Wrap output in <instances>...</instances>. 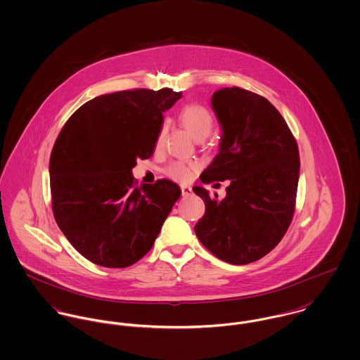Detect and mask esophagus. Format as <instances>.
I'll use <instances>...</instances> for the list:
<instances>
[{
	"mask_svg": "<svg viewBox=\"0 0 360 360\" xmlns=\"http://www.w3.org/2000/svg\"><path fill=\"white\" fill-rule=\"evenodd\" d=\"M181 192H182L184 197H188V195L192 194V188L191 186H181Z\"/></svg>",
	"mask_w": 360,
	"mask_h": 360,
	"instance_id": "obj_1",
	"label": "esophagus"
}]
</instances>
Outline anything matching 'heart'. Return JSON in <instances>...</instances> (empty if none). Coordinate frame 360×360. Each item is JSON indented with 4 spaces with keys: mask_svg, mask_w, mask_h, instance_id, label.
Returning <instances> with one entry per match:
<instances>
[{
    "mask_svg": "<svg viewBox=\"0 0 360 360\" xmlns=\"http://www.w3.org/2000/svg\"><path fill=\"white\" fill-rule=\"evenodd\" d=\"M179 122L189 131V134L198 141L208 137L214 129L212 113L207 107H204L201 104H189V105L184 107L182 111L179 112ZM165 131H166V127L163 124L156 137V143H155L156 148H159L162 145ZM197 168L198 167L195 163L174 162L166 167L165 172H166L167 176H169L174 181L186 182L193 176Z\"/></svg>",
    "mask_w": 360,
    "mask_h": 360,
    "instance_id": "b5f03b06",
    "label": "heart"
}]
</instances>
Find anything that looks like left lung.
<instances>
[{"label":"left lung","mask_w":360,"mask_h":360,"mask_svg":"<svg viewBox=\"0 0 360 360\" xmlns=\"http://www.w3.org/2000/svg\"><path fill=\"white\" fill-rule=\"evenodd\" d=\"M212 108L221 122V148L200 179L230 185L223 200L194 186L205 204L194 231L218 259L248 264L276 248L293 219L299 148L277 108L256 93L224 87L214 93Z\"/></svg>","instance_id":"obj_1"}]
</instances>
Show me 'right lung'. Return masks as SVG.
Returning <instances> with one entry per match:
<instances>
[{"mask_svg": "<svg viewBox=\"0 0 360 360\" xmlns=\"http://www.w3.org/2000/svg\"><path fill=\"white\" fill-rule=\"evenodd\" d=\"M181 97L171 89L103 94L63 126L49 162L52 210L91 263L124 269L153 247L181 189L168 179L137 186L131 169L153 155L163 112Z\"/></svg>", "mask_w": 360, "mask_h": 360, "instance_id": "right-lung-1", "label": "right lung"}]
</instances>
